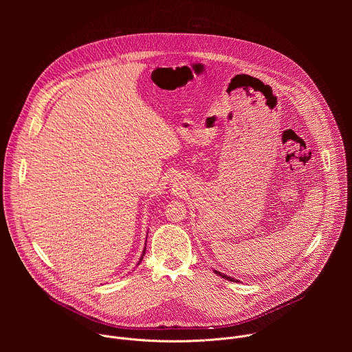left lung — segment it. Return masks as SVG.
Returning a JSON list of instances; mask_svg holds the SVG:
<instances>
[{"instance_id":"left-lung-1","label":"left lung","mask_w":352,"mask_h":352,"mask_svg":"<svg viewBox=\"0 0 352 352\" xmlns=\"http://www.w3.org/2000/svg\"><path fill=\"white\" fill-rule=\"evenodd\" d=\"M214 273H216V274H219L220 277H223V278L228 280V281H234V283H236V281H238V280H235V278H232V277H230V276H227V274H223V273H220V272H217V270H214Z\"/></svg>"}]
</instances>
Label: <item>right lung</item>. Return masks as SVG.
I'll return each mask as SVG.
<instances>
[{"mask_svg": "<svg viewBox=\"0 0 352 352\" xmlns=\"http://www.w3.org/2000/svg\"><path fill=\"white\" fill-rule=\"evenodd\" d=\"M146 241H147V236H146ZM144 250H146V245H144V248H143V252H142V255H140V259H139L138 265L142 262V259H143V256H144ZM138 265H136V266H138Z\"/></svg>", "mask_w": 352, "mask_h": 352, "instance_id": "obj_1", "label": "right lung"}]
</instances>
